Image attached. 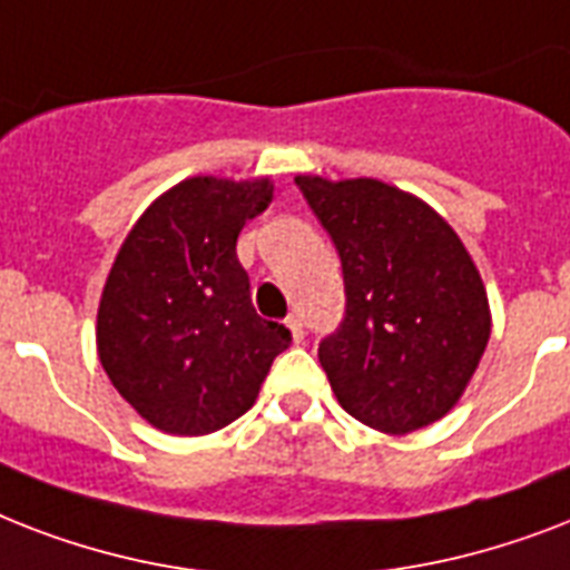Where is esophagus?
Instances as JSON below:
<instances>
[{
    "label": "esophagus",
    "mask_w": 570,
    "mask_h": 570,
    "mask_svg": "<svg viewBox=\"0 0 570 570\" xmlns=\"http://www.w3.org/2000/svg\"><path fill=\"white\" fill-rule=\"evenodd\" d=\"M286 328L293 331L295 343H302V340H304V328H302V320H298V316H286Z\"/></svg>",
    "instance_id": "1"
}]
</instances>
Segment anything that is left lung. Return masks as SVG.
<instances>
[{
	"mask_svg": "<svg viewBox=\"0 0 570 570\" xmlns=\"http://www.w3.org/2000/svg\"><path fill=\"white\" fill-rule=\"evenodd\" d=\"M295 186L337 245L346 316L320 364L348 414L407 434L441 420L491 337L485 284L464 242L420 197L370 177Z\"/></svg>",
	"mask_w": 570,
	"mask_h": 570,
	"instance_id": "8db88e82",
	"label": "left lung"
}]
</instances>
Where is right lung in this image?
<instances>
[{
    "label": "right lung",
    "mask_w": 570,
    "mask_h": 570,
    "mask_svg": "<svg viewBox=\"0 0 570 570\" xmlns=\"http://www.w3.org/2000/svg\"><path fill=\"white\" fill-rule=\"evenodd\" d=\"M272 180L189 177L159 195L120 245L97 311L115 390L168 434H209L254 405L293 334L257 316L236 257Z\"/></svg>",
    "instance_id": "1"
}]
</instances>
